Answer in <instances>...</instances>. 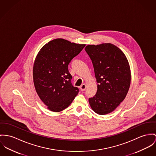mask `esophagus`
Instances as JSON below:
<instances>
[{
	"label": "esophagus",
	"mask_w": 156,
	"mask_h": 156,
	"mask_svg": "<svg viewBox=\"0 0 156 156\" xmlns=\"http://www.w3.org/2000/svg\"><path fill=\"white\" fill-rule=\"evenodd\" d=\"M85 88H86V85L85 84H82L80 87V90L82 91H84L85 90Z\"/></svg>",
	"instance_id": "obj_1"
}]
</instances>
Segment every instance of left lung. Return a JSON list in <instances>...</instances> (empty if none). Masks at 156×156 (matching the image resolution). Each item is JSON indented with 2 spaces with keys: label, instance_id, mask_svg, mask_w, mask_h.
Wrapping results in <instances>:
<instances>
[{
  "label": "left lung",
  "instance_id": "1",
  "mask_svg": "<svg viewBox=\"0 0 156 156\" xmlns=\"http://www.w3.org/2000/svg\"><path fill=\"white\" fill-rule=\"evenodd\" d=\"M92 61L97 90L88 101L101 115L113 112L125 99L131 84L130 67L125 54L110 43L88 45L85 48Z\"/></svg>",
  "mask_w": 156,
  "mask_h": 156
}]
</instances>
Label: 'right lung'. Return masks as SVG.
Instances as JSON below:
<instances>
[{
	"mask_svg": "<svg viewBox=\"0 0 156 156\" xmlns=\"http://www.w3.org/2000/svg\"><path fill=\"white\" fill-rule=\"evenodd\" d=\"M85 46L57 38L38 53L33 67L34 84L39 97L51 111L68 108L78 94L79 89L71 83L68 65Z\"/></svg>",
	"mask_w": 156,
	"mask_h": 156,
	"instance_id": "obj_1",
	"label": "right lung"
}]
</instances>
